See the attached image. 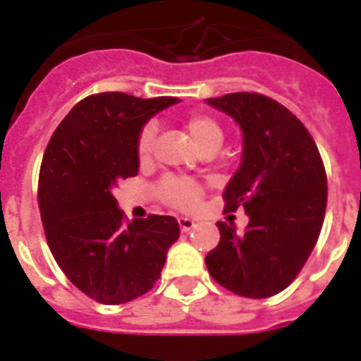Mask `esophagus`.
<instances>
[{
    "instance_id": "esophagus-1",
    "label": "esophagus",
    "mask_w": 361,
    "mask_h": 361,
    "mask_svg": "<svg viewBox=\"0 0 361 361\" xmlns=\"http://www.w3.org/2000/svg\"><path fill=\"white\" fill-rule=\"evenodd\" d=\"M178 225H180L181 232H189L197 226V223H195V219H191V217H180V219H178Z\"/></svg>"
}]
</instances>
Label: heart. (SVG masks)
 Returning <instances> with one entry per match:
<instances>
[{
  "instance_id": "heart-1",
  "label": "heart",
  "mask_w": 361,
  "mask_h": 361,
  "mask_svg": "<svg viewBox=\"0 0 361 361\" xmlns=\"http://www.w3.org/2000/svg\"><path fill=\"white\" fill-rule=\"evenodd\" d=\"M185 129L197 146L202 152H215L223 142V127L219 121H215L212 116L206 114H191L185 120ZM155 136H157V125L149 121L144 125V129L138 135L136 142V153L140 161H147L153 152V144H155ZM200 185L192 180H183V178H164L157 185V197L161 202H164L170 208L176 209H192L200 200Z\"/></svg>"
}]
</instances>
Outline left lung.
Masks as SVG:
<instances>
[{"mask_svg": "<svg viewBox=\"0 0 361 361\" xmlns=\"http://www.w3.org/2000/svg\"><path fill=\"white\" fill-rule=\"evenodd\" d=\"M243 133L241 164L228 181L225 212L245 209L249 225L219 221L221 240L206 255L209 275L243 298L285 290L307 262L324 223L328 185L319 147L305 125L260 93L206 99Z\"/></svg>", "mask_w": 361, "mask_h": 361, "instance_id": "8db88e82", "label": "left lung"}]
</instances>
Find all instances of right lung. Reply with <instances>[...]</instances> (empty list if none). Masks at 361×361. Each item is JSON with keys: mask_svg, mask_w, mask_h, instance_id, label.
Here are the masks:
<instances>
[{"mask_svg": "<svg viewBox=\"0 0 361 361\" xmlns=\"http://www.w3.org/2000/svg\"><path fill=\"white\" fill-rule=\"evenodd\" d=\"M176 97L90 95L54 130L39 172V209L50 251L67 279L104 305L152 290L180 225L149 215L125 225L114 189L138 174L142 127Z\"/></svg>", "mask_w": 361, "mask_h": 361, "instance_id": "right-lung-1", "label": "right lung"}]
</instances>
